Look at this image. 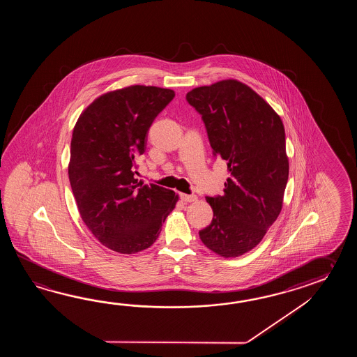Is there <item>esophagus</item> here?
Wrapping results in <instances>:
<instances>
[{"label":"esophagus","instance_id":"esophagus-1","mask_svg":"<svg viewBox=\"0 0 357 357\" xmlns=\"http://www.w3.org/2000/svg\"><path fill=\"white\" fill-rule=\"evenodd\" d=\"M180 197H181L182 202H185V203H192V202H197V195H194V194H191V195H189V194H181L180 195Z\"/></svg>","mask_w":357,"mask_h":357}]
</instances>
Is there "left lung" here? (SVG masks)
Segmentation results:
<instances>
[{"label":"left lung","mask_w":357,"mask_h":357,"mask_svg":"<svg viewBox=\"0 0 357 357\" xmlns=\"http://www.w3.org/2000/svg\"><path fill=\"white\" fill-rule=\"evenodd\" d=\"M204 122L213 155L227 163L225 194L206 197L209 226L199 231L208 249L235 258L255 248L281 212L289 180L281 117L237 80L199 86L186 94Z\"/></svg>","instance_id":"obj_1"}]
</instances>
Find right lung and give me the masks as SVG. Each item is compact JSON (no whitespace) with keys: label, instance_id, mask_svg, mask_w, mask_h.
I'll return each mask as SVG.
<instances>
[{"label":"right lung","instance_id":"1","mask_svg":"<svg viewBox=\"0 0 357 357\" xmlns=\"http://www.w3.org/2000/svg\"><path fill=\"white\" fill-rule=\"evenodd\" d=\"M174 97L171 89L132 85L100 96L76 122L70 185L84 223L111 250L149 248L175 208L172 190L135 177L149 128Z\"/></svg>","mask_w":357,"mask_h":357}]
</instances>
